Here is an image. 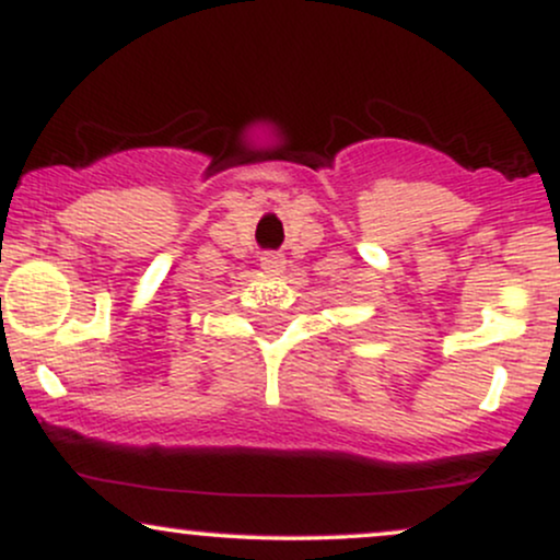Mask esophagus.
I'll list each match as a JSON object with an SVG mask.
<instances>
[{
    "label": "esophagus",
    "instance_id": "34e87169",
    "mask_svg": "<svg viewBox=\"0 0 560 560\" xmlns=\"http://www.w3.org/2000/svg\"><path fill=\"white\" fill-rule=\"evenodd\" d=\"M260 268L266 273H271V276H279L281 271H284L287 268V258L281 253H266L260 258Z\"/></svg>",
    "mask_w": 560,
    "mask_h": 560
}]
</instances>
